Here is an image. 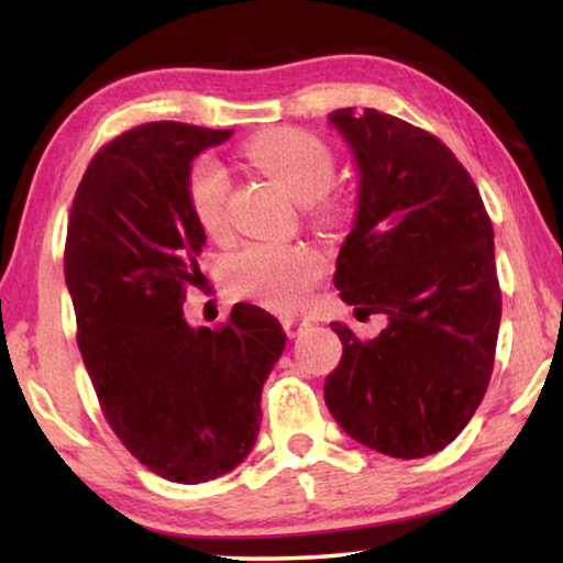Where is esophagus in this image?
<instances>
[{
	"label": "esophagus",
	"instance_id": "esophagus-1",
	"mask_svg": "<svg viewBox=\"0 0 563 563\" xmlns=\"http://www.w3.org/2000/svg\"><path fill=\"white\" fill-rule=\"evenodd\" d=\"M282 325H284V333H287L289 338H297V335H302L305 330H310V322L302 318H284Z\"/></svg>",
	"mask_w": 563,
	"mask_h": 563
}]
</instances>
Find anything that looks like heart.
<instances>
[{"label": "heart", "instance_id": "obj_1", "mask_svg": "<svg viewBox=\"0 0 563 563\" xmlns=\"http://www.w3.org/2000/svg\"><path fill=\"white\" fill-rule=\"evenodd\" d=\"M243 158L279 181L299 202L325 195L335 176L333 153L318 135L297 128H274L243 145ZM230 179L218 161L202 158L189 172V207L207 235L225 230ZM322 276V258L307 245L253 243L228 264L230 289L279 312L302 310Z\"/></svg>", "mask_w": 563, "mask_h": 563}]
</instances>
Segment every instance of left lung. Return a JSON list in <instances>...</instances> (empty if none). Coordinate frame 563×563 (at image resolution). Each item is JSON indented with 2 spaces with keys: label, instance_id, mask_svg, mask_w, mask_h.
<instances>
[{
  "label": "left lung",
  "instance_id": "8db88e82",
  "mask_svg": "<svg viewBox=\"0 0 563 563\" xmlns=\"http://www.w3.org/2000/svg\"><path fill=\"white\" fill-rule=\"evenodd\" d=\"M358 172L335 287L387 314L374 341L333 322L341 364L325 379L338 426L391 459L443 451L487 391L499 333L495 230L479 189L435 135L379 110H335Z\"/></svg>",
  "mask_w": 563,
  "mask_h": 563
}]
</instances>
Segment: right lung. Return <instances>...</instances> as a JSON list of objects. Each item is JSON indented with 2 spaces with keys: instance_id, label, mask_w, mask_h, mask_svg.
<instances>
[{
  "instance_id": "add662e5",
  "label": "right lung",
  "mask_w": 563,
  "mask_h": 563,
  "mask_svg": "<svg viewBox=\"0 0 563 563\" xmlns=\"http://www.w3.org/2000/svg\"><path fill=\"white\" fill-rule=\"evenodd\" d=\"M233 130L145 122L91 158L66 233L79 351L110 428L168 482L233 472L261 428V389L287 333L238 302L222 328H191L205 230L189 207L191 161Z\"/></svg>"
}]
</instances>
